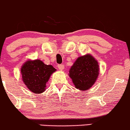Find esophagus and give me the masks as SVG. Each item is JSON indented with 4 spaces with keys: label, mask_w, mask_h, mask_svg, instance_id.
Returning <instances> with one entry per match:
<instances>
[{
    "label": "esophagus",
    "mask_w": 130,
    "mask_h": 130,
    "mask_svg": "<svg viewBox=\"0 0 130 130\" xmlns=\"http://www.w3.org/2000/svg\"><path fill=\"white\" fill-rule=\"evenodd\" d=\"M58 68L59 70H63L64 69V65L63 64H58Z\"/></svg>",
    "instance_id": "34e87169"
}]
</instances>
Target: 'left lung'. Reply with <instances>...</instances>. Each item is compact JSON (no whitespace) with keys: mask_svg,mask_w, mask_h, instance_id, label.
<instances>
[{"mask_svg":"<svg viewBox=\"0 0 130 130\" xmlns=\"http://www.w3.org/2000/svg\"><path fill=\"white\" fill-rule=\"evenodd\" d=\"M98 62L87 54L77 58L69 70V76L77 89H89L96 81L99 75Z\"/></svg>","mask_w":130,"mask_h":130,"instance_id":"1","label":"left lung"}]
</instances>
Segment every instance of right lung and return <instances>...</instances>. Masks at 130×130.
Segmentation results:
<instances>
[{
  "instance_id": "obj_1",
  "label": "right lung",
  "mask_w": 130,
  "mask_h": 130,
  "mask_svg": "<svg viewBox=\"0 0 130 130\" xmlns=\"http://www.w3.org/2000/svg\"><path fill=\"white\" fill-rule=\"evenodd\" d=\"M56 71L51 65H46L40 60L28 61L21 69L22 79L26 87L35 93H41L45 90L46 84Z\"/></svg>"
}]
</instances>
